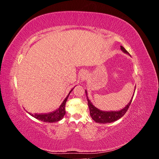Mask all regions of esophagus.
<instances>
[{"label":"esophagus","mask_w":159,"mask_h":159,"mask_svg":"<svg viewBox=\"0 0 159 159\" xmlns=\"http://www.w3.org/2000/svg\"><path fill=\"white\" fill-rule=\"evenodd\" d=\"M87 78H88L87 74H86L85 72H83V73L81 75V80L82 81H84L85 80H87Z\"/></svg>","instance_id":"1"}]
</instances>
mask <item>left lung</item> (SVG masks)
Listing matches in <instances>:
<instances>
[{"label":"left lung","instance_id":"1","mask_svg":"<svg viewBox=\"0 0 159 159\" xmlns=\"http://www.w3.org/2000/svg\"><path fill=\"white\" fill-rule=\"evenodd\" d=\"M121 50L124 53H126V54L129 55V53L124 48V47L121 46ZM85 93H86V96H87V100H88V107L89 109L90 116L96 123H111V122L117 121V120H118L120 118H121L127 111V110L129 107V105H131L133 98V96H134V94H133L131 99L130 100V102L127 105V106L125 107L121 110L119 111H103L99 110L97 107H95L92 104V103L90 102V100L88 99V97L87 95H88L87 91H85Z\"/></svg>","mask_w":159,"mask_h":159}]
</instances>
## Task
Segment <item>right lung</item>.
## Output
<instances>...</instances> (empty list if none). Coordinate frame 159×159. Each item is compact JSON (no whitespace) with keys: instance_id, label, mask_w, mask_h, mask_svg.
<instances>
[{"instance_id":"add662e5","label":"right lung","mask_w":159,"mask_h":159,"mask_svg":"<svg viewBox=\"0 0 159 159\" xmlns=\"http://www.w3.org/2000/svg\"><path fill=\"white\" fill-rule=\"evenodd\" d=\"M73 89L70 91L69 94L68 95V96H67L66 98L64 100V102H62L60 107L57 109H56V111H54L48 113H42V114H37V113H34V114L29 113V114L34 118L46 123H53V122H57L58 121H60V120L62 119V118L64 117V116L66 114V111H65L66 103L67 102V100H68L69 95L71 92V91L73 90Z\"/></svg>"}]
</instances>
